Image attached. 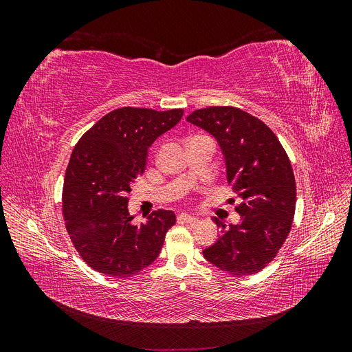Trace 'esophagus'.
<instances>
[{
    "label": "esophagus",
    "mask_w": 352,
    "mask_h": 352,
    "mask_svg": "<svg viewBox=\"0 0 352 352\" xmlns=\"http://www.w3.org/2000/svg\"><path fill=\"white\" fill-rule=\"evenodd\" d=\"M177 220L180 223H197V217L195 216H190V214H186V212H180V214L177 216Z\"/></svg>",
    "instance_id": "obj_1"
}]
</instances>
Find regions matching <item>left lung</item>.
Segmentation results:
<instances>
[{
	"mask_svg": "<svg viewBox=\"0 0 352 352\" xmlns=\"http://www.w3.org/2000/svg\"><path fill=\"white\" fill-rule=\"evenodd\" d=\"M186 120L216 138L226 160L228 182L239 195V225L221 228L202 251L206 260L233 276L258 273L278 255L289 235L296 202L294 170L270 127L236 107H207Z\"/></svg>",
	"mask_w": 352,
	"mask_h": 352,
	"instance_id": "left-lung-1",
	"label": "left lung"
}]
</instances>
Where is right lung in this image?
Wrapping results in <instances>:
<instances>
[{"mask_svg":"<svg viewBox=\"0 0 352 352\" xmlns=\"http://www.w3.org/2000/svg\"><path fill=\"white\" fill-rule=\"evenodd\" d=\"M182 116V109H117L73 148L63 185V217L74 248L95 272L131 278L158 257L176 223L175 212L157 210L133 225L126 195L144 173L148 148Z\"/></svg>","mask_w":352,"mask_h":352,"instance_id":"obj_1","label":"right lung"}]
</instances>
